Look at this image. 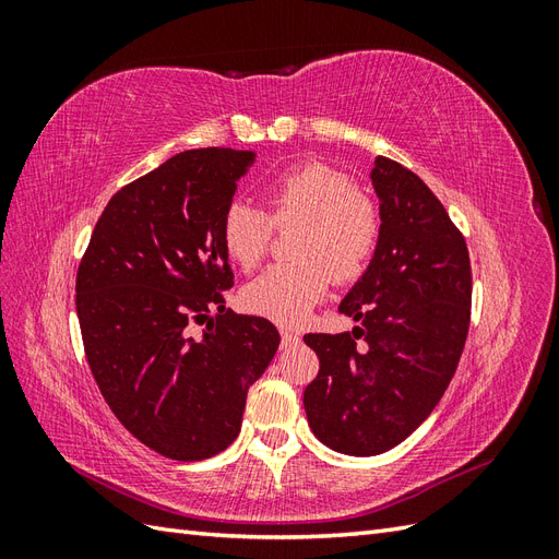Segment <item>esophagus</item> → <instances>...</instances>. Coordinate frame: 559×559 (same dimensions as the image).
Segmentation results:
<instances>
[{
  "instance_id": "34e87169",
  "label": "esophagus",
  "mask_w": 559,
  "mask_h": 559,
  "mask_svg": "<svg viewBox=\"0 0 559 559\" xmlns=\"http://www.w3.org/2000/svg\"><path fill=\"white\" fill-rule=\"evenodd\" d=\"M280 335H282V347H292L298 343V335L289 329H280Z\"/></svg>"
}]
</instances>
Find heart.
Here are the masks:
<instances>
[{"label":"heart","instance_id":"b5f03b06","mask_svg":"<svg viewBox=\"0 0 559 559\" xmlns=\"http://www.w3.org/2000/svg\"><path fill=\"white\" fill-rule=\"evenodd\" d=\"M267 207L233 200L222 216V242L242 270L257 267L280 228L300 226L292 245L294 263L273 265L251 280L242 302L253 314L298 324L329 294L335 282H354L376 257L382 216L373 198L357 191L345 173L324 163L286 170L267 186Z\"/></svg>","mask_w":559,"mask_h":559}]
</instances>
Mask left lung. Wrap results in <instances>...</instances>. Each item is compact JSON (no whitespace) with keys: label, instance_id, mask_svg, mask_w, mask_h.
<instances>
[{"label":"left lung","instance_id":"8db88e82","mask_svg":"<svg viewBox=\"0 0 559 559\" xmlns=\"http://www.w3.org/2000/svg\"><path fill=\"white\" fill-rule=\"evenodd\" d=\"M370 181L380 200V245L337 308L359 326L302 337L319 357L302 394L308 425L321 443L352 456L396 448L431 415L460 364L471 319L468 249L441 200L384 156Z\"/></svg>","mask_w":559,"mask_h":559}]
</instances>
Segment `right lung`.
<instances>
[{
  "instance_id": "obj_1",
  "label": "right lung",
  "mask_w": 559,
  "mask_h": 559,
  "mask_svg": "<svg viewBox=\"0 0 559 559\" xmlns=\"http://www.w3.org/2000/svg\"><path fill=\"white\" fill-rule=\"evenodd\" d=\"M253 151L191 148L118 191L76 273V314L93 378L118 421L177 462L224 452L249 386L280 347L263 317L224 312L233 273L222 216ZM222 316L212 320L209 310ZM209 326L200 336L193 320Z\"/></svg>"
}]
</instances>
